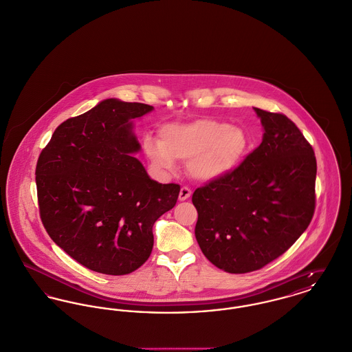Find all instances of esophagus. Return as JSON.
<instances>
[{"label":"esophagus","mask_w":352,"mask_h":352,"mask_svg":"<svg viewBox=\"0 0 352 352\" xmlns=\"http://www.w3.org/2000/svg\"><path fill=\"white\" fill-rule=\"evenodd\" d=\"M191 197V190L188 188V187H182L181 188V191H179V201L181 202H184V201H186V199H188Z\"/></svg>","instance_id":"obj_1"}]
</instances>
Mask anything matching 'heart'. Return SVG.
Segmentation results:
<instances>
[{
  "label": "heart",
  "mask_w": 352,
  "mask_h": 352,
  "mask_svg": "<svg viewBox=\"0 0 352 352\" xmlns=\"http://www.w3.org/2000/svg\"><path fill=\"white\" fill-rule=\"evenodd\" d=\"M250 140L241 126L214 118L165 124L160 140L144 137V150L160 173H173L187 162L188 174L201 182L221 179L236 170L248 155Z\"/></svg>",
  "instance_id": "heart-1"
}]
</instances>
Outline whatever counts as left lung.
I'll use <instances>...</instances> for the list:
<instances>
[{"label":"left lung","mask_w":352,"mask_h":352,"mask_svg":"<svg viewBox=\"0 0 352 352\" xmlns=\"http://www.w3.org/2000/svg\"><path fill=\"white\" fill-rule=\"evenodd\" d=\"M262 144L236 170L192 194L195 238L207 259L231 274L262 269L309 228L315 210L316 160L283 114L254 107Z\"/></svg>","instance_id":"1"}]
</instances>
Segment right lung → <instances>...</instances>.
<instances>
[{
	"mask_svg": "<svg viewBox=\"0 0 352 352\" xmlns=\"http://www.w3.org/2000/svg\"><path fill=\"white\" fill-rule=\"evenodd\" d=\"M154 107L107 98L60 124L42 150L36 184L42 223L85 267L124 275L141 267L153 226L175 206L179 185L153 181L134 157V120Z\"/></svg>",
	"mask_w": 352,
	"mask_h": 352,
	"instance_id": "obj_1",
	"label": "right lung"
}]
</instances>
